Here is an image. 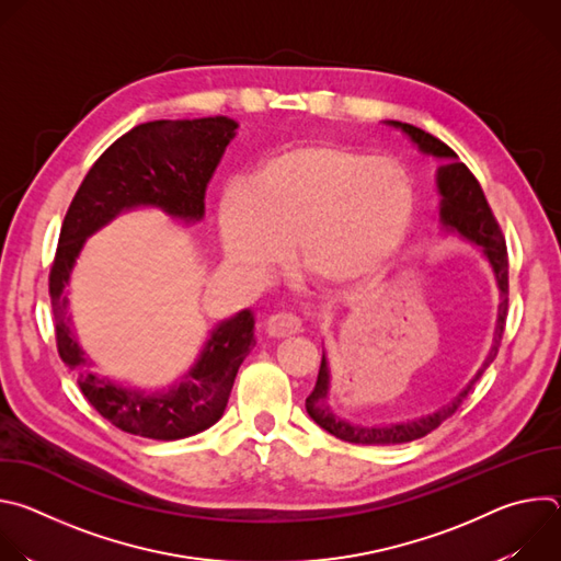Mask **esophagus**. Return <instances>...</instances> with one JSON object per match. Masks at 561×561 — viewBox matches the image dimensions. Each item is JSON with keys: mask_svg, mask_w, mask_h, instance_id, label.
Listing matches in <instances>:
<instances>
[{"mask_svg": "<svg viewBox=\"0 0 561 561\" xmlns=\"http://www.w3.org/2000/svg\"><path fill=\"white\" fill-rule=\"evenodd\" d=\"M266 331L273 337H290L301 331V319L293 312H275L268 317Z\"/></svg>", "mask_w": 561, "mask_h": 561, "instance_id": "esophagus-1", "label": "esophagus"}]
</instances>
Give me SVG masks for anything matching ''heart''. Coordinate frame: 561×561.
I'll list each match as a JSON object with an SVG mask.
<instances>
[{"label":"heart","mask_w":561,"mask_h":561,"mask_svg":"<svg viewBox=\"0 0 561 561\" xmlns=\"http://www.w3.org/2000/svg\"><path fill=\"white\" fill-rule=\"evenodd\" d=\"M415 213V184L392 157L353 146H286L232 182L219 199L228 262L253 279L273 275L295 247L297 266L324 286L377 277L402 249Z\"/></svg>","instance_id":"heart-1"}]
</instances>
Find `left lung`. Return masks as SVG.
<instances>
[{
  "label": "left lung",
  "instance_id": "obj_1",
  "mask_svg": "<svg viewBox=\"0 0 561 561\" xmlns=\"http://www.w3.org/2000/svg\"><path fill=\"white\" fill-rule=\"evenodd\" d=\"M390 126L404 130L422 152L433 154L437 159H444V164L437 171V188L442 193V204H439V217L446 230L457 232L466 239H470L472 244L482 249L486 260L491 262L497 286L502 290V301H500V314H497V329H495V344L484 362V366L479 368L474 379L453 399L450 404L442 407L437 413L426 415L422 420L413 422H402V424H375V426H357L340 420L331 407H329V383H331V370L327 355H322V366H319L317 383L312 392L306 397V411L312 417L314 424L329 431L331 435L351 442V444H368V446H388V444H407L420 437H426L435 428H439L448 417L457 413V409L463 404V399L472 390L474 381L484 375V370L491 366V362L497 357L504 327H506V314H508V253H506V239L502 234V228L486 202V195L474 180V175L468 171L466 164L457 162V152L446 146L442 139L433 137L431 133L404 124V122H388Z\"/></svg>",
  "mask_w": 561,
  "mask_h": 561
}]
</instances>
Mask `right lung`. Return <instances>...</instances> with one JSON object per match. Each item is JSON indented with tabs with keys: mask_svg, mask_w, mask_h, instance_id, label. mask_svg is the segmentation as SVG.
I'll return each mask as SVG.
<instances>
[{
	"mask_svg": "<svg viewBox=\"0 0 561 561\" xmlns=\"http://www.w3.org/2000/svg\"><path fill=\"white\" fill-rule=\"evenodd\" d=\"M237 122L228 117L139 124L100 154L66 210L48 275L57 353L75 370L91 407L124 433L173 442L210 428L224 415L234 375L255 346V319L251 310H242L217 324L197 364L173 388H130L93 370L70 331L66 286L72 264L87 237L122 210L157 206L173 217L199 221L206 184Z\"/></svg>",
	"mask_w": 561,
	"mask_h": 561,
	"instance_id": "obj_1",
	"label": "right lung"
}]
</instances>
